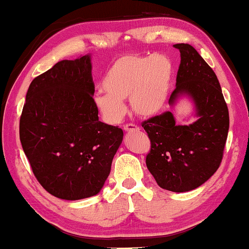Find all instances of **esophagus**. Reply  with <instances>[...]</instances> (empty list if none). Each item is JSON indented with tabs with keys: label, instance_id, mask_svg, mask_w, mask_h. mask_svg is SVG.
<instances>
[{
	"label": "esophagus",
	"instance_id": "obj_1",
	"mask_svg": "<svg viewBox=\"0 0 249 249\" xmlns=\"http://www.w3.org/2000/svg\"><path fill=\"white\" fill-rule=\"evenodd\" d=\"M124 130L126 132H137V131H139V127H138L135 124H132V123H130V124L124 125Z\"/></svg>",
	"mask_w": 249,
	"mask_h": 249
}]
</instances>
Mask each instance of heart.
Masks as SVG:
<instances>
[{"label":"heart","mask_w":249,"mask_h":249,"mask_svg":"<svg viewBox=\"0 0 249 249\" xmlns=\"http://www.w3.org/2000/svg\"><path fill=\"white\" fill-rule=\"evenodd\" d=\"M174 77V65L164 55L124 56L114 62L103 78L107 94L95 96V106L106 121L117 123L124 117V101L140 117H153L164 109Z\"/></svg>","instance_id":"1"}]
</instances>
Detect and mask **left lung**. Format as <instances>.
Masks as SVG:
<instances>
[{
	"label": "left lung",
	"mask_w": 249,
	"mask_h": 249,
	"mask_svg": "<svg viewBox=\"0 0 249 249\" xmlns=\"http://www.w3.org/2000/svg\"><path fill=\"white\" fill-rule=\"evenodd\" d=\"M180 52L176 88L169 99L174 107L180 96L191 97L197 119L176 124L171 111L142 123L150 140L146 164L160 187L188 192L204 184L221 165L229 132V109L215 72L188 43Z\"/></svg>",
	"instance_id": "8db88e82"
}]
</instances>
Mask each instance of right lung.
Here are the masks:
<instances>
[{
  "mask_svg": "<svg viewBox=\"0 0 249 249\" xmlns=\"http://www.w3.org/2000/svg\"><path fill=\"white\" fill-rule=\"evenodd\" d=\"M90 55L61 61L34 78L19 122L24 153L37 181L63 200L101 191L123 130L99 121Z\"/></svg>",
  "mask_w": 249,
  "mask_h": 249,
  "instance_id": "right-lung-1",
  "label": "right lung"
}]
</instances>
